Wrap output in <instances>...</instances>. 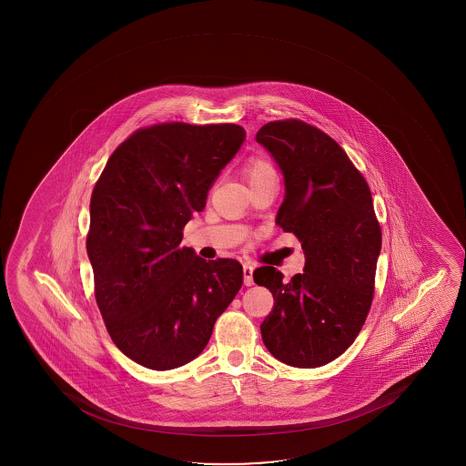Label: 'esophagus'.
Returning <instances> with one entry per match:
<instances>
[{
    "mask_svg": "<svg viewBox=\"0 0 466 466\" xmlns=\"http://www.w3.org/2000/svg\"><path fill=\"white\" fill-rule=\"evenodd\" d=\"M242 273H244V284L246 286H253V268L250 264H244L242 268Z\"/></svg>",
    "mask_w": 466,
    "mask_h": 466,
    "instance_id": "obj_1",
    "label": "esophagus"
}]
</instances>
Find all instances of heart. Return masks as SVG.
Here are the masks:
<instances>
[{"mask_svg": "<svg viewBox=\"0 0 466 466\" xmlns=\"http://www.w3.org/2000/svg\"><path fill=\"white\" fill-rule=\"evenodd\" d=\"M244 174H246L247 182L250 185L268 180V178H277L272 163L266 157H252L250 160L247 161Z\"/></svg>", "mask_w": 466, "mask_h": 466, "instance_id": "1", "label": "heart"}]
</instances>
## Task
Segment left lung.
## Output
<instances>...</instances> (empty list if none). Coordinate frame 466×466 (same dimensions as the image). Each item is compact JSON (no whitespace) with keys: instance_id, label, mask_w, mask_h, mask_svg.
Listing matches in <instances>:
<instances>
[{"instance_id":"left-lung-1","label":"left lung","mask_w":466,"mask_h":466,"mask_svg":"<svg viewBox=\"0 0 466 466\" xmlns=\"http://www.w3.org/2000/svg\"><path fill=\"white\" fill-rule=\"evenodd\" d=\"M257 141L283 172L286 194L277 225L294 233L305 252V272L289 281L275 268L253 279L275 305L261 323L273 358L299 369L328 364L358 338L375 292L380 225L364 176L345 150L301 119L262 126Z\"/></svg>"}]
</instances>
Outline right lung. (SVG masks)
<instances>
[{"instance_id":"add662e5","label":"right lung","mask_w":466,"mask_h":466,"mask_svg":"<svg viewBox=\"0 0 466 466\" xmlns=\"http://www.w3.org/2000/svg\"><path fill=\"white\" fill-rule=\"evenodd\" d=\"M244 139L238 124L138 128L93 187L86 253L97 308L113 343L146 369L198 358L241 289L239 262L205 261L180 242Z\"/></svg>"}]
</instances>
